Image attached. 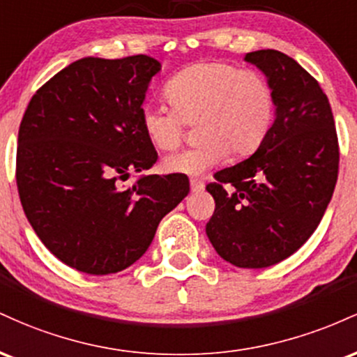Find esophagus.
<instances>
[{
	"label": "esophagus",
	"mask_w": 357,
	"mask_h": 357,
	"mask_svg": "<svg viewBox=\"0 0 357 357\" xmlns=\"http://www.w3.org/2000/svg\"><path fill=\"white\" fill-rule=\"evenodd\" d=\"M190 184H191V191L192 192H202L204 190V183L199 181V179H196V178H191Z\"/></svg>",
	"instance_id": "1"
}]
</instances>
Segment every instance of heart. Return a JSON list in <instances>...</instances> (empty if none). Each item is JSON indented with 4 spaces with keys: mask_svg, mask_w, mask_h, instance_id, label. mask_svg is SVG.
<instances>
[{
    "mask_svg": "<svg viewBox=\"0 0 357 357\" xmlns=\"http://www.w3.org/2000/svg\"><path fill=\"white\" fill-rule=\"evenodd\" d=\"M171 109L144 102L139 112L147 141L158 151L181 144L186 124H195L196 146L165 159L167 173L202 174L228 154L245 158L265 142L275 121V92L264 73L228 61H199L165 84Z\"/></svg>",
    "mask_w": 357,
    "mask_h": 357,
    "instance_id": "b5f03b06",
    "label": "heart"
}]
</instances>
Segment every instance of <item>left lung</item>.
<instances>
[{
    "label": "left lung",
    "instance_id": "1",
    "mask_svg": "<svg viewBox=\"0 0 357 357\" xmlns=\"http://www.w3.org/2000/svg\"><path fill=\"white\" fill-rule=\"evenodd\" d=\"M275 92V121L255 154L206 186L215 213L206 235L223 260L264 268L285 260L321 223L339 173L333 110L319 82L277 50L245 55Z\"/></svg>",
    "mask_w": 357,
    "mask_h": 357
}]
</instances>
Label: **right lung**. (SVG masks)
Instances as JSON below:
<instances>
[{
  "instance_id": "1",
  "label": "right lung",
  "mask_w": 357,
  "mask_h": 357,
  "mask_svg": "<svg viewBox=\"0 0 357 357\" xmlns=\"http://www.w3.org/2000/svg\"><path fill=\"white\" fill-rule=\"evenodd\" d=\"M147 55L80 59L36 90L20 124L16 186L28 221L68 267L117 273L146 253L158 225L190 192L186 174H141L158 153L141 126Z\"/></svg>"
}]
</instances>
